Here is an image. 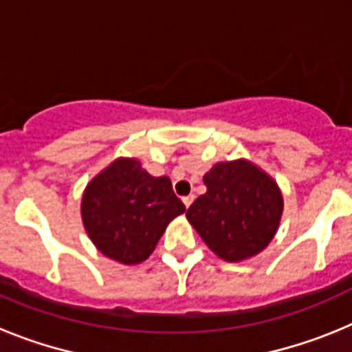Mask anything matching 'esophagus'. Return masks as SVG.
I'll return each mask as SVG.
<instances>
[{"mask_svg":"<svg viewBox=\"0 0 352 352\" xmlns=\"http://www.w3.org/2000/svg\"><path fill=\"white\" fill-rule=\"evenodd\" d=\"M192 203H194V195H186V197H183V204H185L186 208L190 206Z\"/></svg>","mask_w":352,"mask_h":352,"instance_id":"1","label":"esophagus"}]
</instances>
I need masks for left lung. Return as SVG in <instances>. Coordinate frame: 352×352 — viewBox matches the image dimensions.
Returning <instances> with one entry per match:
<instances>
[{
	"mask_svg": "<svg viewBox=\"0 0 352 352\" xmlns=\"http://www.w3.org/2000/svg\"><path fill=\"white\" fill-rule=\"evenodd\" d=\"M203 182L186 219L214 256L241 263L268 247L284 211L278 183L247 158L214 164Z\"/></svg>",
	"mask_w": 352,
	"mask_h": 352,
	"instance_id": "left-lung-1",
	"label": "left lung"
}]
</instances>
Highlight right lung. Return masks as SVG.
Here are the masks:
<instances>
[{
	"label": "right lung",
	"mask_w": 352,
	"mask_h": 352,
	"mask_svg": "<svg viewBox=\"0 0 352 352\" xmlns=\"http://www.w3.org/2000/svg\"><path fill=\"white\" fill-rule=\"evenodd\" d=\"M185 210L167 176L155 178L130 157L102 169L80 199L82 226L96 250L126 266L148 259L167 226Z\"/></svg>",
	"instance_id": "obj_1"
}]
</instances>
